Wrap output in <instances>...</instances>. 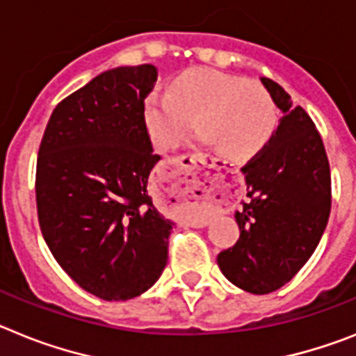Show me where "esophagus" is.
<instances>
[{"mask_svg":"<svg viewBox=\"0 0 356 356\" xmlns=\"http://www.w3.org/2000/svg\"><path fill=\"white\" fill-rule=\"evenodd\" d=\"M184 159V157H182ZM182 182L186 184V190H190L191 188V179H188V174H184V177H182Z\"/></svg>","mask_w":356,"mask_h":356,"instance_id":"esophagus-1","label":"esophagus"}]
</instances>
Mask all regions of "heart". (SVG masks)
Instances as JSON below:
<instances>
[{
    "label": "heart",
    "instance_id": "heart-1",
    "mask_svg": "<svg viewBox=\"0 0 356 356\" xmlns=\"http://www.w3.org/2000/svg\"><path fill=\"white\" fill-rule=\"evenodd\" d=\"M229 161H249L268 145L277 107L264 86L211 67H193L172 82L170 95L152 92L145 102V123L159 150L175 148L195 127Z\"/></svg>",
    "mask_w": 356,
    "mask_h": 356
}]
</instances>
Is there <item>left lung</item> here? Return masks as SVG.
<instances>
[{
	"label": "left lung",
	"mask_w": 356,
	"mask_h": 356,
	"mask_svg": "<svg viewBox=\"0 0 356 356\" xmlns=\"http://www.w3.org/2000/svg\"><path fill=\"white\" fill-rule=\"evenodd\" d=\"M283 111L267 147L242 168L247 197L234 218L240 238L216 256L222 274L245 292L286 285L314 254L332 209V175L315 123L289 92L261 76Z\"/></svg>",
	"instance_id": "1"
}]
</instances>
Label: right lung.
Here are the masks:
<instances>
[{
    "instance_id": "right-lung-1",
    "label": "right lung",
    "mask_w": 356,
    "mask_h": 356,
    "mask_svg": "<svg viewBox=\"0 0 356 356\" xmlns=\"http://www.w3.org/2000/svg\"><path fill=\"white\" fill-rule=\"evenodd\" d=\"M156 80L152 64L95 76L57 104L37 156L46 245L76 285L105 301L147 292L168 261L174 222L147 191L159 161L145 123Z\"/></svg>"
}]
</instances>
